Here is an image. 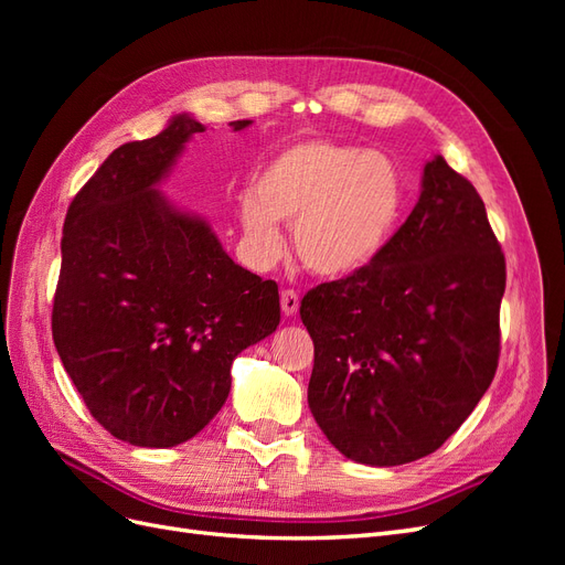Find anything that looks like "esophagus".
<instances>
[{
	"label": "esophagus",
	"mask_w": 565,
	"mask_h": 565,
	"mask_svg": "<svg viewBox=\"0 0 565 565\" xmlns=\"http://www.w3.org/2000/svg\"><path fill=\"white\" fill-rule=\"evenodd\" d=\"M280 303H282V313L285 316H295L299 311V295L295 289H285L280 295Z\"/></svg>",
	"instance_id": "1"
}]
</instances>
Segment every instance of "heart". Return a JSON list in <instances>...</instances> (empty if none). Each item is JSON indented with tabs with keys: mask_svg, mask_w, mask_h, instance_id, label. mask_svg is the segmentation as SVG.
Instances as JSON below:
<instances>
[{
	"mask_svg": "<svg viewBox=\"0 0 565 565\" xmlns=\"http://www.w3.org/2000/svg\"><path fill=\"white\" fill-rule=\"evenodd\" d=\"M407 181L384 152L334 141L285 148L243 195L241 221L262 264L282 254L278 221L295 224L301 264L320 278H347L367 268L396 233Z\"/></svg>",
	"mask_w": 565,
	"mask_h": 565,
	"instance_id": "1",
	"label": "heart"
}]
</instances>
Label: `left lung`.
<instances>
[{"instance_id":"left-lung-1","label":"left lung","mask_w":565,"mask_h":565,"mask_svg":"<svg viewBox=\"0 0 565 565\" xmlns=\"http://www.w3.org/2000/svg\"><path fill=\"white\" fill-rule=\"evenodd\" d=\"M504 285L481 195L436 156L377 259L301 299L316 349L309 407L332 446L370 467L438 450L498 370Z\"/></svg>"}]
</instances>
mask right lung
<instances>
[{"label":"right lung","instance_id":"right-lung-1","mask_svg":"<svg viewBox=\"0 0 565 565\" xmlns=\"http://www.w3.org/2000/svg\"><path fill=\"white\" fill-rule=\"evenodd\" d=\"M200 131L183 113L115 148L63 224L56 351L92 417L141 448L202 431L228 398L235 355L280 322L278 285L237 266L207 221L158 188Z\"/></svg>","mask_w":565,"mask_h":565}]
</instances>
